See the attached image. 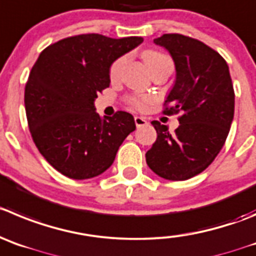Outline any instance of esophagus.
Segmentation results:
<instances>
[{
  "instance_id": "1",
  "label": "esophagus",
  "mask_w": 256,
  "mask_h": 256,
  "mask_svg": "<svg viewBox=\"0 0 256 256\" xmlns=\"http://www.w3.org/2000/svg\"><path fill=\"white\" fill-rule=\"evenodd\" d=\"M135 125L136 128H142V126L148 125V121L145 120L144 117H140V116H135Z\"/></svg>"
}]
</instances>
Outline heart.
I'll list each match as a JSON object with an SVG mask.
<instances>
[{"label": "heart", "mask_w": 256, "mask_h": 256, "mask_svg": "<svg viewBox=\"0 0 256 256\" xmlns=\"http://www.w3.org/2000/svg\"><path fill=\"white\" fill-rule=\"evenodd\" d=\"M144 58H145V63L148 64L149 69H152V66L159 64L160 62L166 60V59H169L166 56H164V54L158 52H148L146 54H145ZM125 63H126V56H121V58H118L117 60H114V63H112L111 68H110V77H111V80H116V78L120 76ZM126 101H128V104H130L132 108L142 111V110L146 108L148 104L152 102V98L148 97V96H130V97L126 98Z\"/></svg>", "instance_id": "b5f03b06"}]
</instances>
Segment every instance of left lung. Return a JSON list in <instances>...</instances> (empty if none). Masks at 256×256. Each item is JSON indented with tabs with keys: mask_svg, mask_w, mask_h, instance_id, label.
I'll list each match as a JSON object with an SVG mask.
<instances>
[{
	"mask_svg": "<svg viewBox=\"0 0 256 256\" xmlns=\"http://www.w3.org/2000/svg\"><path fill=\"white\" fill-rule=\"evenodd\" d=\"M154 42L170 52L176 72L163 114L180 116L173 134L152 121L158 138L145 156L162 178L186 180L204 172L225 144L235 110L232 80L225 59L200 40L164 34Z\"/></svg>",
	"mask_w": 256,
	"mask_h": 256,
	"instance_id": "obj_1",
	"label": "left lung"
}]
</instances>
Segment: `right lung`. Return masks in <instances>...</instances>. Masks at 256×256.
I'll use <instances>...</instances> for the list:
<instances>
[{
    "instance_id": "obj_1",
    "label": "right lung",
    "mask_w": 256,
    "mask_h": 256,
    "mask_svg": "<svg viewBox=\"0 0 256 256\" xmlns=\"http://www.w3.org/2000/svg\"><path fill=\"white\" fill-rule=\"evenodd\" d=\"M144 42L82 34L40 52L25 86V110L35 145L48 163L72 179L97 176L136 128L132 114L117 111L102 118L97 93L110 87V66Z\"/></svg>"
}]
</instances>
